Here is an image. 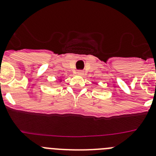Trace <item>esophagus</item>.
Masks as SVG:
<instances>
[{
  "label": "esophagus",
  "instance_id": "34e87169",
  "mask_svg": "<svg viewBox=\"0 0 156 156\" xmlns=\"http://www.w3.org/2000/svg\"><path fill=\"white\" fill-rule=\"evenodd\" d=\"M77 74L80 76H83L84 74V72L82 71V70H78V71H77Z\"/></svg>",
  "mask_w": 156,
  "mask_h": 156
}]
</instances>
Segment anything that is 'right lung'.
<instances>
[{
	"label": "right lung",
	"instance_id": "add662e5",
	"mask_svg": "<svg viewBox=\"0 0 156 156\" xmlns=\"http://www.w3.org/2000/svg\"><path fill=\"white\" fill-rule=\"evenodd\" d=\"M61 81H62V80H59V82H61Z\"/></svg>",
	"mask_w": 156,
	"mask_h": 156
}]
</instances>
